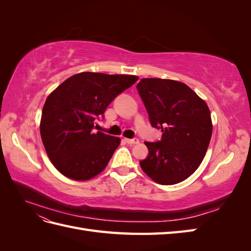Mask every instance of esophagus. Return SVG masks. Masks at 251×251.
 I'll list each match as a JSON object with an SVG mask.
<instances>
[{
	"label": "esophagus",
	"instance_id": "esophagus-1",
	"mask_svg": "<svg viewBox=\"0 0 251 251\" xmlns=\"http://www.w3.org/2000/svg\"><path fill=\"white\" fill-rule=\"evenodd\" d=\"M126 142L128 143V144H137L139 143V140L137 138H133V139H130V138H125Z\"/></svg>",
	"mask_w": 251,
	"mask_h": 251
}]
</instances>
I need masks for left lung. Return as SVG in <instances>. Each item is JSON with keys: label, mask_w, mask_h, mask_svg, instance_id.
Returning <instances> with one entry per match:
<instances>
[{"label": "left lung", "mask_w": 251, "mask_h": 251, "mask_svg": "<svg viewBox=\"0 0 251 251\" xmlns=\"http://www.w3.org/2000/svg\"><path fill=\"white\" fill-rule=\"evenodd\" d=\"M137 90L151 125L163 132L161 141L144 142L149 156L139 162L142 171L162 185L184 181L199 168L209 146L208 105L178 80L141 78Z\"/></svg>", "instance_id": "8db88e82"}]
</instances>
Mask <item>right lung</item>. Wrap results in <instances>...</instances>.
<instances>
[{"mask_svg":"<svg viewBox=\"0 0 251 251\" xmlns=\"http://www.w3.org/2000/svg\"><path fill=\"white\" fill-rule=\"evenodd\" d=\"M137 80L136 75L81 72L48 95L42 112L41 137L60 174L86 181L105 169L121 140L95 133L94 124L114 98Z\"/></svg>","mask_w":251,"mask_h":251,"instance_id":"obj_1","label":"right lung"}]
</instances>
